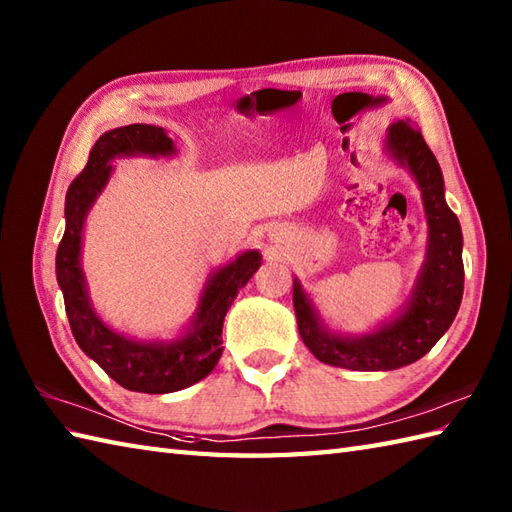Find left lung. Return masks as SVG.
Masks as SVG:
<instances>
[{
	"instance_id": "1",
	"label": "left lung",
	"mask_w": 512,
	"mask_h": 512,
	"mask_svg": "<svg viewBox=\"0 0 512 512\" xmlns=\"http://www.w3.org/2000/svg\"><path fill=\"white\" fill-rule=\"evenodd\" d=\"M385 149L416 178L429 228L427 257L405 308L372 334H334L321 323L299 281L292 284L299 334L308 350L321 363L358 372H389L416 363L451 328L464 292L462 228L458 215L444 200V180L436 156L418 129L405 121L389 125Z\"/></svg>"
}]
</instances>
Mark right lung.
<instances>
[{
    "label": "right lung",
    "instance_id": "obj_1",
    "mask_svg": "<svg viewBox=\"0 0 512 512\" xmlns=\"http://www.w3.org/2000/svg\"><path fill=\"white\" fill-rule=\"evenodd\" d=\"M176 147L162 127L125 125L96 140L88 165L65 195V233L57 250V281L76 343L118 385L140 394H171L213 372L222 356V325L237 292L262 266L257 250H246L215 270L200 295L189 332L171 343L136 341L118 334L92 308L81 268L83 224L112 176V160L129 156H173Z\"/></svg>",
    "mask_w": 512,
    "mask_h": 512
}]
</instances>
